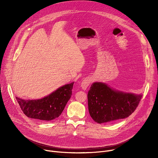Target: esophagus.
<instances>
[{"label": "esophagus", "instance_id": "obj_1", "mask_svg": "<svg viewBox=\"0 0 158 158\" xmlns=\"http://www.w3.org/2000/svg\"><path fill=\"white\" fill-rule=\"evenodd\" d=\"M91 81L92 80H91V79L89 77L85 78L83 81H82L81 85V87L82 88V89L83 90H86L87 89V88L88 87V86L89 85Z\"/></svg>", "mask_w": 158, "mask_h": 158}]
</instances>
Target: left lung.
<instances>
[{"instance_id":"obj_1","label":"left lung","mask_w":158,"mask_h":158,"mask_svg":"<svg viewBox=\"0 0 158 158\" xmlns=\"http://www.w3.org/2000/svg\"><path fill=\"white\" fill-rule=\"evenodd\" d=\"M142 95L116 89L102 82H95L88 93L89 114L98 123L126 118L135 111Z\"/></svg>"}]
</instances>
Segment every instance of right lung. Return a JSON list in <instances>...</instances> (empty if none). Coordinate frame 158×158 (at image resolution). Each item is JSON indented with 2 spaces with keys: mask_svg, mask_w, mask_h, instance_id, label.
Segmentation results:
<instances>
[{
  "mask_svg": "<svg viewBox=\"0 0 158 158\" xmlns=\"http://www.w3.org/2000/svg\"><path fill=\"white\" fill-rule=\"evenodd\" d=\"M74 82L57 88L44 98L26 100L16 97L20 108L27 117L44 121H51L59 117L69 101Z\"/></svg>",
  "mask_w": 158,
  "mask_h": 158,
  "instance_id": "add662e5",
  "label": "right lung"
}]
</instances>
